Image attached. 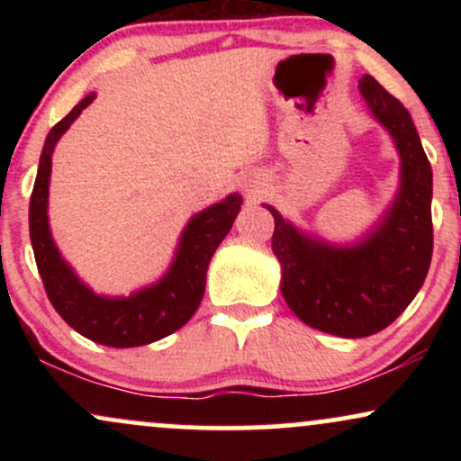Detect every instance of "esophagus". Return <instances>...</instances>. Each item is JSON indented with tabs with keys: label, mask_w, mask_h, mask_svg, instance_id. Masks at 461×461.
<instances>
[{
	"label": "esophagus",
	"mask_w": 461,
	"mask_h": 461,
	"mask_svg": "<svg viewBox=\"0 0 461 461\" xmlns=\"http://www.w3.org/2000/svg\"><path fill=\"white\" fill-rule=\"evenodd\" d=\"M260 193H262L260 184H249V194H251V197H258Z\"/></svg>",
	"instance_id": "esophagus-1"
}]
</instances>
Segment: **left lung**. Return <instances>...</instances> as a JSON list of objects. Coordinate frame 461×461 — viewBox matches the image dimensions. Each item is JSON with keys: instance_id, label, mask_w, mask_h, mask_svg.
I'll return each mask as SVG.
<instances>
[{"instance_id": "obj_1", "label": "left lung", "mask_w": 461, "mask_h": 461, "mask_svg": "<svg viewBox=\"0 0 461 461\" xmlns=\"http://www.w3.org/2000/svg\"><path fill=\"white\" fill-rule=\"evenodd\" d=\"M375 119L401 156L396 197L377 225L353 245L303 234L273 205V253L282 264V294L305 325L340 338L385 330L425 282L433 251L431 164L403 104L375 77L359 79Z\"/></svg>"}]
</instances>
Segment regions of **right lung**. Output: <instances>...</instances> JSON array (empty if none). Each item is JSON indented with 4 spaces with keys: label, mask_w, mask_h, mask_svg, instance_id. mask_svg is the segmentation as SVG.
I'll list each match as a JSON object with an SVG mask.
<instances>
[{
    "label": "right lung",
    "mask_w": 461,
    "mask_h": 461,
    "mask_svg": "<svg viewBox=\"0 0 461 461\" xmlns=\"http://www.w3.org/2000/svg\"><path fill=\"white\" fill-rule=\"evenodd\" d=\"M93 99L95 93L86 95L47 134L30 197V240L47 297L68 327L105 347H142L177 331L193 319L205 293L208 264L234 225L242 197L231 193L221 203L194 214L184 227L171 267L156 284L136 290L130 297L95 294L60 256L47 216L51 153L60 136Z\"/></svg>",
    "instance_id": "1"
}]
</instances>
